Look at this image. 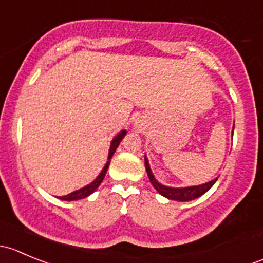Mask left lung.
<instances>
[{
  "label": "left lung",
  "instance_id": "8db88e82",
  "mask_svg": "<svg viewBox=\"0 0 263 263\" xmlns=\"http://www.w3.org/2000/svg\"><path fill=\"white\" fill-rule=\"evenodd\" d=\"M145 168H146L148 179H150L151 184L154 185L156 191L160 193L164 197L169 198V200H176V201H191L195 200V198L200 197L203 193L208 192L211 187L214 185V183L217 181V178H215L214 181L205 183V184L201 185H195V187H185V188H172V187H165V185L160 184L155 178H154L153 173H151V169L148 166L147 159L145 158Z\"/></svg>",
  "mask_w": 263,
  "mask_h": 263
}]
</instances>
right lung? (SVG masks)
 <instances>
[{
	"mask_svg": "<svg viewBox=\"0 0 263 263\" xmlns=\"http://www.w3.org/2000/svg\"><path fill=\"white\" fill-rule=\"evenodd\" d=\"M124 135H126V131H122V132H119L118 135H117L115 139H113L112 145H110V148H109V155H108V161H107V164H105V166H104V168H103L102 173H100L99 176L97 177V179H95V181L92 182V183H90V184H87L86 187L81 188V190L75 191V192L70 193V195H67V196H62V197H60L61 200H65V201L81 200V198H85V197H87V196L91 195V193L94 192V191L97 190L98 187H99L100 183H102L103 179H104L105 173H107L108 168H109L110 159H112L113 154H115V151H116V148L118 147L119 142L122 141V139H123V137H124Z\"/></svg>",
	"mask_w": 263,
	"mask_h": 263,
	"instance_id": "1",
	"label": "right lung"
}]
</instances>
